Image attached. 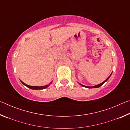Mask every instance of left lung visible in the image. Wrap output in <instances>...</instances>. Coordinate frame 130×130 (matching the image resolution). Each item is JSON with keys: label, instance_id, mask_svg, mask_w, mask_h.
<instances>
[{"label": "left lung", "instance_id": "obj_1", "mask_svg": "<svg viewBox=\"0 0 130 130\" xmlns=\"http://www.w3.org/2000/svg\"><path fill=\"white\" fill-rule=\"evenodd\" d=\"M112 73L110 74V76L108 77L106 80H105L104 82H103V83H100V84H98V85H94V86H93V87H88V86H85V85H83V84H81L80 83H78L79 84H80L81 86H82V87H85V88H99V87H101L102 86V85H103V84H104V83H105L106 82V81L108 80V79L109 78V77H111V74H112Z\"/></svg>", "mask_w": 130, "mask_h": 130}]
</instances>
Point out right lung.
I'll return each mask as SVG.
<instances>
[{
	"instance_id": "right-lung-1",
	"label": "right lung",
	"mask_w": 130,
	"mask_h": 130,
	"mask_svg": "<svg viewBox=\"0 0 130 130\" xmlns=\"http://www.w3.org/2000/svg\"><path fill=\"white\" fill-rule=\"evenodd\" d=\"M21 81V83L23 84L24 85H25L26 87H27V88H28L30 89H36V90H38V89H45L46 88H47L48 87H49V85L51 84L52 83V82L50 83V84H49L48 85H44V86H40V87H38V86H30V85H27L26 84L24 83L23 82H22V81Z\"/></svg>"
}]
</instances>
